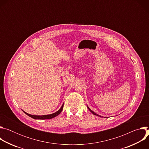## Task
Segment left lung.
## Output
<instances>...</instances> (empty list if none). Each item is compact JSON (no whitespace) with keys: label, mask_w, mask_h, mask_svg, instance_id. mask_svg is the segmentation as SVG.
Listing matches in <instances>:
<instances>
[{"label":"left lung","mask_w":149,"mask_h":149,"mask_svg":"<svg viewBox=\"0 0 149 149\" xmlns=\"http://www.w3.org/2000/svg\"><path fill=\"white\" fill-rule=\"evenodd\" d=\"M87 107H88V110H90V111H91V113H93L94 115H95V116H98V117H101V116H100V115H98V114H97L95 113H94L93 111H92V110H91V109H90L88 107V106H87Z\"/></svg>","instance_id":"obj_1"}]
</instances>
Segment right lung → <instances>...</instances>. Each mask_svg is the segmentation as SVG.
Returning a JSON list of instances; mask_svg holds the SVG:
<instances>
[{
	"label": "right lung",
	"mask_w": 149,
	"mask_h": 149,
	"mask_svg": "<svg viewBox=\"0 0 149 149\" xmlns=\"http://www.w3.org/2000/svg\"><path fill=\"white\" fill-rule=\"evenodd\" d=\"M63 104H62V105L61 106V109L57 111L56 112L53 113V114H48V115H43V116H35V115H31V114H29L28 113L25 112L24 111H23L26 115H28V116H29L30 117L32 118H34V119H38V120H46V119H51V118H54L55 117H56L57 116H58L61 113V111H62V109H63Z\"/></svg>",
	"instance_id": "obj_1"
}]
</instances>
